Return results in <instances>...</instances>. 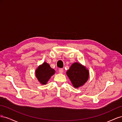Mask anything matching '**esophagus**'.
I'll return each instance as SVG.
<instances>
[{"mask_svg":"<svg viewBox=\"0 0 122 122\" xmlns=\"http://www.w3.org/2000/svg\"><path fill=\"white\" fill-rule=\"evenodd\" d=\"M59 72H60V73H62L64 72V69L62 68H61L59 69Z\"/></svg>","mask_w":122,"mask_h":122,"instance_id":"34e87169","label":"esophagus"}]
</instances>
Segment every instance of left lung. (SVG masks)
Instances as JSON below:
<instances>
[{
	"label": "left lung",
	"mask_w": 122,
	"mask_h": 122,
	"mask_svg": "<svg viewBox=\"0 0 122 122\" xmlns=\"http://www.w3.org/2000/svg\"><path fill=\"white\" fill-rule=\"evenodd\" d=\"M67 75L73 86L78 87L86 82L89 76L88 70L78 62L73 64L67 72Z\"/></svg>",
	"instance_id": "1"
}]
</instances>
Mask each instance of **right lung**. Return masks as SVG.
<instances>
[{"label": "right lung", "mask_w": 122, "mask_h": 122, "mask_svg": "<svg viewBox=\"0 0 122 122\" xmlns=\"http://www.w3.org/2000/svg\"><path fill=\"white\" fill-rule=\"evenodd\" d=\"M55 73V70L50 67L47 62H44L36 69V78L42 84H46L48 81Z\"/></svg>", "instance_id": "obj_1"}]
</instances>
